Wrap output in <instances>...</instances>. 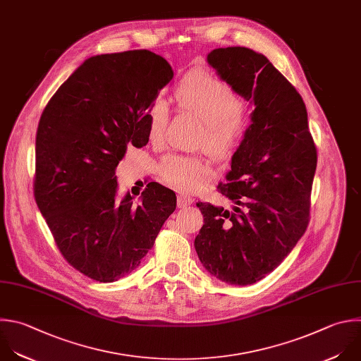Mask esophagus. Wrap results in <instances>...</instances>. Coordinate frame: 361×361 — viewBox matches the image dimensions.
Returning <instances> with one entry per match:
<instances>
[{
	"label": "esophagus",
	"instance_id": "obj_1",
	"mask_svg": "<svg viewBox=\"0 0 361 361\" xmlns=\"http://www.w3.org/2000/svg\"><path fill=\"white\" fill-rule=\"evenodd\" d=\"M192 202H194V200L190 198V197H187V195H180V197L177 198V205H178V208H185V207L191 205Z\"/></svg>",
	"mask_w": 361,
	"mask_h": 361
}]
</instances>
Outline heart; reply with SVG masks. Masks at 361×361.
Wrapping results in <instances>:
<instances>
[{"mask_svg": "<svg viewBox=\"0 0 361 361\" xmlns=\"http://www.w3.org/2000/svg\"><path fill=\"white\" fill-rule=\"evenodd\" d=\"M174 99L185 110L198 114L204 129L200 146L215 159L232 153L241 140L247 123L241 114L244 102L224 79L195 71L183 78L174 90ZM170 109L164 100H156L146 110L147 135L153 143H161L169 123ZM163 178L183 191H194L209 177L207 163L195 156L170 154L160 164Z\"/></svg>", "mask_w": 361, "mask_h": 361, "instance_id": "b5f03b06", "label": "heart"}]
</instances>
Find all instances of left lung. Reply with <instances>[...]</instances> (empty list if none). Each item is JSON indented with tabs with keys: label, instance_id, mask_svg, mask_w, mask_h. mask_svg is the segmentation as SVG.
<instances>
[{
	"label": "left lung",
	"instance_id": "left-lung-1",
	"mask_svg": "<svg viewBox=\"0 0 361 361\" xmlns=\"http://www.w3.org/2000/svg\"><path fill=\"white\" fill-rule=\"evenodd\" d=\"M207 61L255 107L218 185L232 211L197 202L204 225L194 247L212 276L247 286L278 268L305 233L317 152L302 96L265 55L228 47Z\"/></svg>",
	"mask_w": 361,
	"mask_h": 361
}]
</instances>
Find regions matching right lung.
Segmentation results:
<instances>
[{
  "label": "right lung",
  "instance_id": "1",
  "mask_svg": "<svg viewBox=\"0 0 361 361\" xmlns=\"http://www.w3.org/2000/svg\"><path fill=\"white\" fill-rule=\"evenodd\" d=\"M174 72L147 49L86 59L56 90L37 132L34 195L63 258L85 276L114 282L153 248L177 205L149 183L140 202L117 198L116 167L149 143L146 110Z\"/></svg>",
  "mask_w": 361,
  "mask_h": 361
}]
</instances>
